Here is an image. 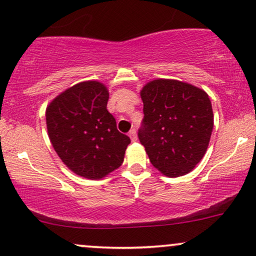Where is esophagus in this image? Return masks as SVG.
<instances>
[{"label": "esophagus", "instance_id": "esophagus-1", "mask_svg": "<svg viewBox=\"0 0 256 256\" xmlns=\"http://www.w3.org/2000/svg\"><path fill=\"white\" fill-rule=\"evenodd\" d=\"M128 136H130L132 142H136L137 140V131L134 130V128H132V130L128 132Z\"/></svg>", "mask_w": 256, "mask_h": 256}]
</instances>
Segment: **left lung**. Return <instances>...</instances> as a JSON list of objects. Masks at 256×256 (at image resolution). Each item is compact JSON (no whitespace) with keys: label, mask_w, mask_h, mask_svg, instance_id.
I'll return each mask as SVG.
<instances>
[{"label":"left lung","mask_w":256,"mask_h":256,"mask_svg":"<svg viewBox=\"0 0 256 256\" xmlns=\"http://www.w3.org/2000/svg\"><path fill=\"white\" fill-rule=\"evenodd\" d=\"M144 119L138 137L150 162L168 178L188 174L204 158L214 128L210 98L196 86L158 78L140 90Z\"/></svg>","instance_id":"8db88e82"}]
</instances>
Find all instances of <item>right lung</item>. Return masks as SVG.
<instances>
[{
	"instance_id": "right-lung-1",
	"label": "right lung",
	"mask_w": 256,
	"mask_h": 256,
	"mask_svg": "<svg viewBox=\"0 0 256 256\" xmlns=\"http://www.w3.org/2000/svg\"><path fill=\"white\" fill-rule=\"evenodd\" d=\"M108 98L104 83L84 81L62 92L46 107V126L54 152L70 170L90 180L119 168L131 143L107 110Z\"/></svg>"
}]
</instances>
